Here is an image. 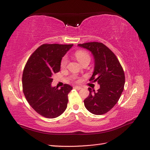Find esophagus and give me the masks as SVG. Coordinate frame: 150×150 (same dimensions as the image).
I'll list each match as a JSON object with an SVG mask.
<instances>
[{"label": "esophagus", "mask_w": 150, "mask_h": 150, "mask_svg": "<svg viewBox=\"0 0 150 150\" xmlns=\"http://www.w3.org/2000/svg\"><path fill=\"white\" fill-rule=\"evenodd\" d=\"M74 89H77V90H80V89H81V87H80V86H74Z\"/></svg>", "instance_id": "34e87169"}]
</instances>
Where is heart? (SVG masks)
Listing matches in <instances>:
<instances>
[{
	"instance_id": "heart-1",
	"label": "heart",
	"mask_w": 150,
	"mask_h": 150,
	"mask_svg": "<svg viewBox=\"0 0 150 150\" xmlns=\"http://www.w3.org/2000/svg\"><path fill=\"white\" fill-rule=\"evenodd\" d=\"M75 56L78 59L81 63L84 60L86 59H90L89 55L87 52H86L84 51H77L75 54ZM67 56L63 57L61 62V65L62 67H64L67 64Z\"/></svg>"
}]
</instances>
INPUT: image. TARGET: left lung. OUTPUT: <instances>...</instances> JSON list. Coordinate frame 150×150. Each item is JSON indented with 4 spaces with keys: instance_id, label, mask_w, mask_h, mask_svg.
<instances>
[{
    "instance_id": "8db88e82",
    "label": "left lung",
    "mask_w": 150,
    "mask_h": 150,
    "mask_svg": "<svg viewBox=\"0 0 150 150\" xmlns=\"http://www.w3.org/2000/svg\"><path fill=\"white\" fill-rule=\"evenodd\" d=\"M78 46L93 55L94 69L89 81H97L100 86L97 92L88 88L89 94L84 100V106L94 115L105 114L118 101L124 89V71L115 54L103 43L86 42Z\"/></svg>"
}]
</instances>
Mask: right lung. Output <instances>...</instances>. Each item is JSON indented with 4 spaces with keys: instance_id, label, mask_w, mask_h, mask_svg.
Here are the masks:
<instances>
[{
    "instance_id": "add662e5",
    "label": "right lung",
    "mask_w": 150,
    "mask_h": 150,
    "mask_svg": "<svg viewBox=\"0 0 150 150\" xmlns=\"http://www.w3.org/2000/svg\"><path fill=\"white\" fill-rule=\"evenodd\" d=\"M73 44H42L30 56L22 74L24 96L38 114L54 118L67 108L72 87L65 84L60 89L52 87V76L61 69L62 58Z\"/></svg>"
}]
</instances>
